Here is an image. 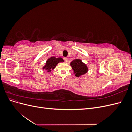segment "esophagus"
Listing matches in <instances>:
<instances>
[{"label": "esophagus", "mask_w": 132, "mask_h": 132, "mask_svg": "<svg viewBox=\"0 0 132 132\" xmlns=\"http://www.w3.org/2000/svg\"><path fill=\"white\" fill-rule=\"evenodd\" d=\"M64 61L66 62V63H67L68 62V61H69V59H68V58H67V57H65V58H64Z\"/></svg>", "instance_id": "obj_1"}]
</instances>
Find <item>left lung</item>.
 Wrapping results in <instances>:
<instances>
[{
    "instance_id": "8db88e82",
    "label": "left lung",
    "mask_w": 132,
    "mask_h": 132,
    "mask_svg": "<svg viewBox=\"0 0 132 132\" xmlns=\"http://www.w3.org/2000/svg\"><path fill=\"white\" fill-rule=\"evenodd\" d=\"M70 65L74 71V74L77 77H81L88 71V67L80 59L73 60L70 62Z\"/></svg>"
}]
</instances>
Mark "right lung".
I'll use <instances>...</instances> for the list:
<instances>
[{
	"mask_svg": "<svg viewBox=\"0 0 132 132\" xmlns=\"http://www.w3.org/2000/svg\"><path fill=\"white\" fill-rule=\"evenodd\" d=\"M61 62H64V60L62 58L52 57L47 60L45 65L42 67V69L46 70L48 73H50L52 70H53L58 64Z\"/></svg>",
	"mask_w": 132,
	"mask_h": 132,
	"instance_id": "right-lung-1",
	"label": "right lung"
}]
</instances>
